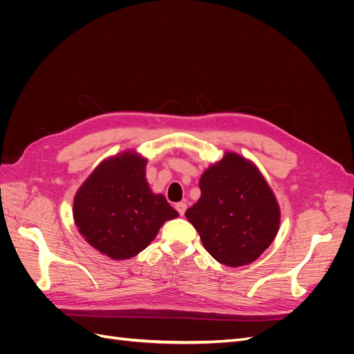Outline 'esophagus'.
Segmentation results:
<instances>
[{
  "instance_id": "34e87169",
  "label": "esophagus",
  "mask_w": 354,
  "mask_h": 354,
  "mask_svg": "<svg viewBox=\"0 0 354 354\" xmlns=\"http://www.w3.org/2000/svg\"><path fill=\"white\" fill-rule=\"evenodd\" d=\"M186 208H187V205H186L185 202H178V203H176V209H177V212L180 214V216H185Z\"/></svg>"
}]
</instances>
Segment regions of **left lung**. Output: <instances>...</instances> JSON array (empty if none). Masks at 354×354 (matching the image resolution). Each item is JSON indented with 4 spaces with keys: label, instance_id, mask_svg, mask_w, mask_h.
Returning <instances> with one entry per match:
<instances>
[{
    "label": "left lung",
    "instance_id": "obj_1",
    "mask_svg": "<svg viewBox=\"0 0 354 354\" xmlns=\"http://www.w3.org/2000/svg\"><path fill=\"white\" fill-rule=\"evenodd\" d=\"M201 198L186 211L214 260L250 264L269 248L281 212L273 192L251 162L227 152L199 181Z\"/></svg>",
    "mask_w": 354,
    "mask_h": 354
}]
</instances>
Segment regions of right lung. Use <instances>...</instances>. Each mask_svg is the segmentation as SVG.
Here are the masks:
<instances>
[{
  "label": "right lung",
  "instance_id": "obj_1",
  "mask_svg": "<svg viewBox=\"0 0 354 354\" xmlns=\"http://www.w3.org/2000/svg\"><path fill=\"white\" fill-rule=\"evenodd\" d=\"M147 160L134 152L106 159L73 199V218L91 246L113 260L142 252L178 212L145 178Z\"/></svg>",
  "mask_w": 354,
  "mask_h": 354
}]
</instances>
